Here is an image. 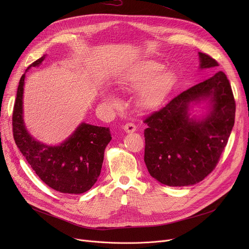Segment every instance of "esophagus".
Instances as JSON below:
<instances>
[{
  "label": "esophagus",
  "instance_id": "esophagus-1",
  "mask_svg": "<svg viewBox=\"0 0 249 249\" xmlns=\"http://www.w3.org/2000/svg\"><path fill=\"white\" fill-rule=\"evenodd\" d=\"M124 130L127 133H132V132L136 131V126L132 122H128L124 125Z\"/></svg>",
  "mask_w": 249,
  "mask_h": 249
}]
</instances>
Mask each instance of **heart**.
Returning a JSON list of instances; mask_svg holds the SVG:
<instances>
[{
  "label": "heart",
  "instance_id": "heart-1",
  "mask_svg": "<svg viewBox=\"0 0 249 249\" xmlns=\"http://www.w3.org/2000/svg\"><path fill=\"white\" fill-rule=\"evenodd\" d=\"M164 65L156 60H143L130 70L122 78L125 89H137L138 104L144 109L160 105L171 91L175 84V75L169 71H162Z\"/></svg>",
  "mask_w": 249,
  "mask_h": 249
}]
</instances>
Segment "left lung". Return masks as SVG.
<instances>
[{
	"instance_id": "8db88e82",
	"label": "left lung",
	"mask_w": 249,
	"mask_h": 249,
	"mask_svg": "<svg viewBox=\"0 0 249 249\" xmlns=\"http://www.w3.org/2000/svg\"><path fill=\"white\" fill-rule=\"evenodd\" d=\"M200 68L218 67L210 55L199 52ZM210 97L213 110L204 121L188 117V105ZM231 85L223 71L182 91L144 122V161L152 178L171 187L194 185L216 167L235 120Z\"/></svg>"
}]
</instances>
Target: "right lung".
I'll list each match as a JSON object with an SVG mask.
<instances>
[{
  "mask_svg": "<svg viewBox=\"0 0 249 249\" xmlns=\"http://www.w3.org/2000/svg\"><path fill=\"white\" fill-rule=\"evenodd\" d=\"M44 56L35 60L37 67ZM21 76L13 110V136L24 158L42 181L57 192L83 194L95 185L104 160L105 148L112 137L109 128L83 123L59 146H47L33 139L23 122V87Z\"/></svg>",
  "mask_w": 249,
  "mask_h": 249,
  "instance_id": "right-lung-1",
  "label": "right lung"
}]
</instances>
